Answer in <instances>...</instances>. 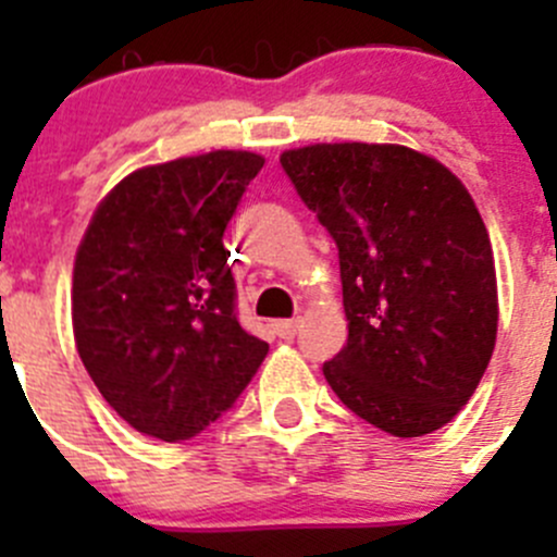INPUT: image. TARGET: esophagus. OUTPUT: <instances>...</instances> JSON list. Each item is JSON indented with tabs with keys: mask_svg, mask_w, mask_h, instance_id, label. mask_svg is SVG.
<instances>
[{
	"mask_svg": "<svg viewBox=\"0 0 557 557\" xmlns=\"http://www.w3.org/2000/svg\"><path fill=\"white\" fill-rule=\"evenodd\" d=\"M274 334L280 339H294L296 331H299V318H290V320H274Z\"/></svg>",
	"mask_w": 557,
	"mask_h": 557,
	"instance_id": "1",
	"label": "esophagus"
}]
</instances>
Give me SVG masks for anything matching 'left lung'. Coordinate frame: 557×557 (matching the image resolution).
Listing matches in <instances>:
<instances>
[{
    "instance_id": "obj_1",
    "label": "left lung",
    "mask_w": 557,
    "mask_h": 557,
    "mask_svg": "<svg viewBox=\"0 0 557 557\" xmlns=\"http://www.w3.org/2000/svg\"><path fill=\"white\" fill-rule=\"evenodd\" d=\"M280 164L339 250L347 345L323 363L331 391L404 440L450 423L498 329L491 237L469 190L404 145H307Z\"/></svg>"
}]
</instances>
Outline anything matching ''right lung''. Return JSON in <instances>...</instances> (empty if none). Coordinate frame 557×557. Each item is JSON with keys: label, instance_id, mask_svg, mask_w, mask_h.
I'll return each mask as SVG.
<instances>
[{"label": "right lung", "instance_id": "1", "mask_svg": "<svg viewBox=\"0 0 557 557\" xmlns=\"http://www.w3.org/2000/svg\"><path fill=\"white\" fill-rule=\"evenodd\" d=\"M261 166L247 150L145 166L88 223L72 277L75 345L104 401L139 434H201L267 358V342L237 318L223 247Z\"/></svg>", "mask_w": 557, "mask_h": 557}]
</instances>
